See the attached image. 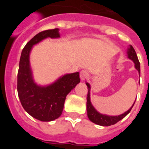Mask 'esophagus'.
Wrapping results in <instances>:
<instances>
[{"label": "esophagus", "mask_w": 149, "mask_h": 149, "mask_svg": "<svg viewBox=\"0 0 149 149\" xmlns=\"http://www.w3.org/2000/svg\"><path fill=\"white\" fill-rule=\"evenodd\" d=\"M89 76V73H88L87 71L86 70H82L81 72H80V77L82 81L85 80L86 77Z\"/></svg>", "instance_id": "obj_1"}]
</instances>
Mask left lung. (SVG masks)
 Masks as SVG:
<instances>
[{"label":"left lung","mask_w":149,"mask_h":149,"mask_svg":"<svg viewBox=\"0 0 149 149\" xmlns=\"http://www.w3.org/2000/svg\"><path fill=\"white\" fill-rule=\"evenodd\" d=\"M127 54H128V58L131 59V60H133L134 63H135V68L137 69L138 72H139V74H140V65H139V60H138L136 51H135L134 48H133L132 45H130V48H129L128 51H127ZM86 85H87L88 87V94L87 98H86V100H87V101H86L87 116L89 120H90L91 122H93V123L96 124V125H98L101 126H110L112 125H114V124L117 123L119 121H120L121 119L125 118V117L130 113V111H131V109H132L133 106H134V104L132 105V107H131V108L129 109L127 111H126L125 113L118 116H106L99 113L97 112V110L94 108V107L92 105V104H91L90 96H89L90 86H89V84H88V83H86ZM134 103H135V102H134Z\"/></svg>","instance_id":"obj_1"}]
</instances>
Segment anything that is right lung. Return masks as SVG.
I'll return each mask as SVG.
<instances>
[{"label": "right lung", "mask_w": 149, "mask_h": 149, "mask_svg": "<svg viewBox=\"0 0 149 149\" xmlns=\"http://www.w3.org/2000/svg\"><path fill=\"white\" fill-rule=\"evenodd\" d=\"M47 37H60L58 29L39 33L24 46L21 55L17 81L18 97L23 108L31 116L42 122L53 121L61 116L66 95L80 83L79 72H75L65 74L46 87L34 84L29 63L30 51L33 45Z\"/></svg>", "instance_id": "obj_1"}]
</instances>
